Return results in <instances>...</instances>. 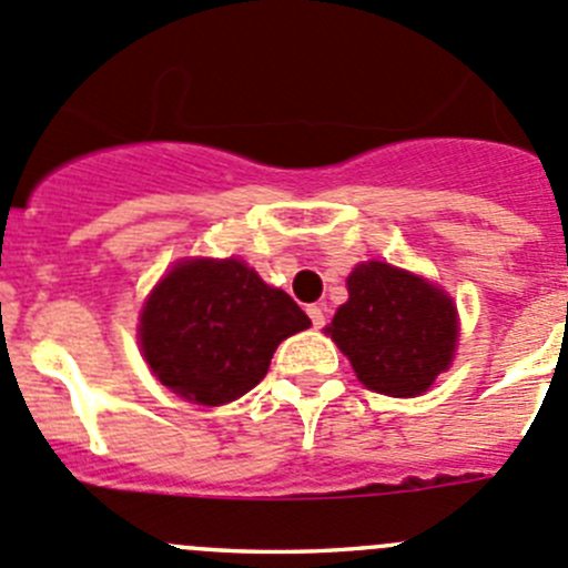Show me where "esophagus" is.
<instances>
[{
    "label": "esophagus",
    "mask_w": 568,
    "mask_h": 568,
    "mask_svg": "<svg viewBox=\"0 0 568 568\" xmlns=\"http://www.w3.org/2000/svg\"><path fill=\"white\" fill-rule=\"evenodd\" d=\"M306 312H310V317H312V326H315V328L326 326V310H323V306L312 304Z\"/></svg>",
    "instance_id": "esophagus-1"
}]
</instances>
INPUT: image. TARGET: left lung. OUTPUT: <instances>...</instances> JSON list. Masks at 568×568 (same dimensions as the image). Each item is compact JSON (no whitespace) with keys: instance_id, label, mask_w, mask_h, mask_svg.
<instances>
[{"instance_id":"1","label":"left lung","mask_w":568,"mask_h":568,"mask_svg":"<svg viewBox=\"0 0 568 568\" xmlns=\"http://www.w3.org/2000/svg\"><path fill=\"white\" fill-rule=\"evenodd\" d=\"M365 387L385 396L424 393L449 368L457 312L429 281L385 262L348 275V301L326 328Z\"/></svg>"}]
</instances>
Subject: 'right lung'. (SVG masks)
I'll return each instance as SVG.
<instances>
[{
    "label": "right lung",
    "mask_w": 568,
    "mask_h": 568,
    "mask_svg": "<svg viewBox=\"0 0 568 568\" xmlns=\"http://www.w3.org/2000/svg\"><path fill=\"white\" fill-rule=\"evenodd\" d=\"M306 312L236 258L178 264L142 312V351L164 387L217 407L264 379L281 339L310 326Z\"/></svg>",
    "instance_id": "right-lung-1"
}]
</instances>
